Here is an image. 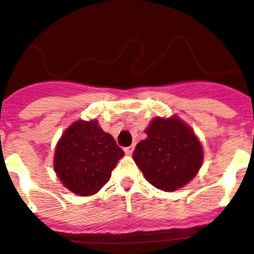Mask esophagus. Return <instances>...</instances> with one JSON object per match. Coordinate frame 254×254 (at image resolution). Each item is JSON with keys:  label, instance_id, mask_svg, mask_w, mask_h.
Returning <instances> with one entry per match:
<instances>
[{"label": "esophagus", "instance_id": "1", "mask_svg": "<svg viewBox=\"0 0 254 254\" xmlns=\"http://www.w3.org/2000/svg\"><path fill=\"white\" fill-rule=\"evenodd\" d=\"M125 152H126V155H131L133 152V145H131V147H127L125 148Z\"/></svg>", "mask_w": 254, "mask_h": 254}]
</instances>
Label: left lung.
<instances>
[{
	"instance_id": "1",
	"label": "left lung",
	"mask_w": 254,
	"mask_h": 254,
	"mask_svg": "<svg viewBox=\"0 0 254 254\" xmlns=\"http://www.w3.org/2000/svg\"><path fill=\"white\" fill-rule=\"evenodd\" d=\"M136 144L133 160L144 177L164 191L181 189L195 177L203 162V148L190 127L176 115L155 118Z\"/></svg>"
}]
</instances>
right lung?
Wrapping results in <instances>:
<instances>
[{"instance_id":"1","label":"right lung","mask_w":254,"mask_h":254,"mask_svg":"<svg viewBox=\"0 0 254 254\" xmlns=\"http://www.w3.org/2000/svg\"><path fill=\"white\" fill-rule=\"evenodd\" d=\"M125 156L114 137L97 121H76L56 144L54 169L68 190L93 195L109 182L111 172Z\"/></svg>"}]
</instances>
